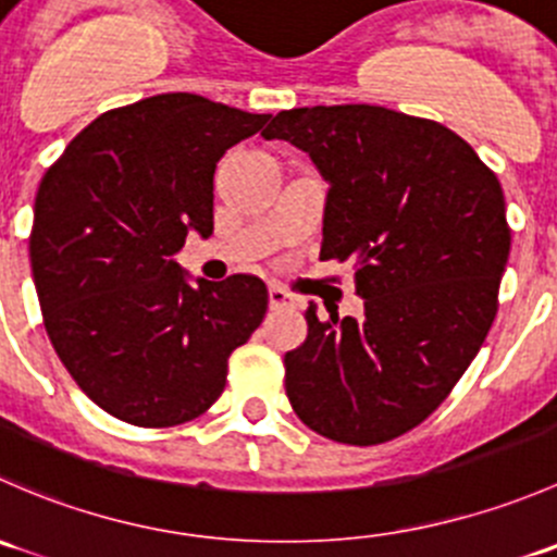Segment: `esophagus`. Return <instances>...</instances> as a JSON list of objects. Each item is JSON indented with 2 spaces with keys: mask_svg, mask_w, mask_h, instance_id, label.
<instances>
[{
  "mask_svg": "<svg viewBox=\"0 0 557 557\" xmlns=\"http://www.w3.org/2000/svg\"><path fill=\"white\" fill-rule=\"evenodd\" d=\"M294 305L296 301L288 290L280 288V285H269V307H272V310H290Z\"/></svg>",
  "mask_w": 557,
  "mask_h": 557,
  "instance_id": "esophagus-1",
  "label": "esophagus"
}]
</instances>
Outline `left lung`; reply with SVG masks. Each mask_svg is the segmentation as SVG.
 Instances as JSON below:
<instances>
[{"label": "left lung", "mask_w": 557, "mask_h": 557, "mask_svg": "<svg viewBox=\"0 0 557 557\" xmlns=\"http://www.w3.org/2000/svg\"><path fill=\"white\" fill-rule=\"evenodd\" d=\"M288 139L329 180L323 261H352L363 318H318L285 356L301 423L342 445H383L423 423L463 377L498 310L512 232L496 172L429 117L377 104L296 107Z\"/></svg>", "instance_id": "1"}]
</instances>
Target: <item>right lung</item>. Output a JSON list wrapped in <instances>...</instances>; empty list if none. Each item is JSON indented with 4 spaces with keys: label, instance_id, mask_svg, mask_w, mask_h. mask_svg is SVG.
Returning a JSON list of instances; mask_svg holds the SVG:
<instances>
[{
    "label": "right lung",
    "instance_id": "obj_1",
    "mask_svg": "<svg viewBox=\"0 0 557 557\" xmlns=\"http://www.w3.org/2000/svg\"><path fill=\"white\" fill-rule=\"evenodd\" d=\"M272 115L159 94L94 117L35 199L29 252L55 356L94 404L139 429L205 414L269 307L252 274L185 283L190 228L212 234V174Z\"/></svg>",
    "mask_w": 557,
    "mask_h": 557
}]
</instances>
